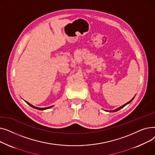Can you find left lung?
<instances>
[{"label": "left lung", "mask_w": 155, "mask_h": 155, "mask_svg": "<svg viewBox=\"0 0 155 155\" xmlns=\"http://www.w3.org/2000/svg\"><path fill=\"white\" fill-rule=\"evenodd\" d=\"M134 98L133 99H131V101H129L128 102H127L126 104H125L124 105H122V106L121 107H119V108H117V109H115V110H110L109 112H116V111H117V110H120V109H122V108H123L124 106H125V105H126L127 104H129V103H130V102H131L133 99H134Z\"/></svg>", "instance_id": "1"}]
</instances>
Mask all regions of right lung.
Masks as SVG:
<instances>
[{
  "label": "right lung",
  "mask_w": 155,
  "mask_h": 155,
  "mask_svg": "<svg viewBox=\"0 0 155 155\" xmlns=\"http://www.w3.org/2000/svg\"><path fill=\"white\" fill-rule=\"evenodd\" d=\"M29 105H30L31 107H33L34 109H38V110H45V109H49V108H51L52 106H50V107H45V108H39V107H35V106H33V105H32L31 104H29V103H28V102H26V101H25Z\"/></svg>",
  "instance_id": "add662e5"
}]
</instances>
